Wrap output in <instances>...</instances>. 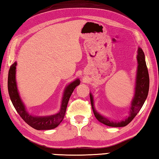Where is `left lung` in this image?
<instances>
[{"label":"left lung","mask_w":159,"mask_h":159,"mask_svg":"<svg viewBox=\"0 0 159 159\" xmlns=\"http://www.w3.org/2000/svg\"><path fill=\"white\" fill-rule=\"evenodd\" d=\"M137 60L138 69L136 81H135V94L133 99L131 101L130 115L125 120H122L117 123V122L110 120L108 118L101 116L95 110V107H94L93 96L91 93H89L92 108H93L95 118L99 122L107 126H110V127H124V126L127 125L128 123H130L133 120V119L135 118V116L139 113L140 110L141 109L145 101L146 100L147 96H148L149 89V75L146 60H145L144 53L141 48H139V49H138Z\"/></svg>","instance_id":"obj_1"}]
</instances>
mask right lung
I'll use <instances>...</instances> for the list:
<instances>
[{
  "mask_svg": "<svg viewBox=\"0 0 159 159\" xmlns=\"http://www.w3.org/2000/svg\"><path fill=\"white\" fill-rule=\"evenodd\" d=\"M16 61L11 66L8 72V89L9 96L16 110L21 117V118L26 123L36 130H51L57 128L61 121L63 120L64 117L67 107V104L70 98L72 95L75 87L80 84V81L77 79L74 82L66 87L64 91V95L61 100V108L58 113L49 116H31L26 111V107L23 103L21 99L18 92L16 82Z\"/></svg>",
  "mask_w": 159,
  "mask_h": 159,
  "instance_id": "1",
  "label": "right lung"
}]
</instances>
